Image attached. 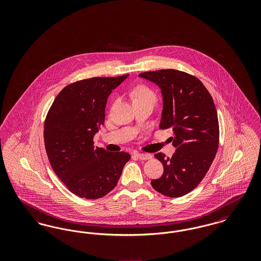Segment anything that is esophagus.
<instances>
[{
  "mask_svg": "<svg viewBox=\"0 0 261 261\" xmlns=\"http://www.w3.org/2000/svg\"><path fill=\"white\" fill-rule=\"evenodd\" d=\"M135 156L138 158L139 160L141 161H147V160H150L151 159V155L149 153H135Z\"/></svg>",
  "mask_w": 261,
  "mask_h": 261,
  "instance_id": "1",
  "label": "esophagus"
}]
</instances>
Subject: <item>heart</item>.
<instances>
[{
	"label": "heart",
	"instance_id": "b5f03b06",
	"mask_svg": "<svg viewBox=\"0 0 261 261\" xmlns=\"http://www.w3.org/2000/svg\"><path fill=\"white\" fill-rule=\"evenodd\" d=\"M133 97H134V100L144 99H154V94L147 87L139 86L133 91Z\"/></svg>",
	"mask_w": 261,
	"mask_h": 261
}]
</instances>
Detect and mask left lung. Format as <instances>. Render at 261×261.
<instances>
[{
    "label": "left lung",
    "instance_id": "1",
    "mask_svg": "<svg viewBox=\"0 0 261 261\" xmlns=\"http://www.w3.org/2000/svg\"><path fill=\"white\" fill-rule=\"evenodd\" d=\"M154 83L162 96L161 129H172L175 152L171 158L159 152L162 177L152 188L170 198L185 196L199 185L211 167L219 142L217 112L211 94L199 79L175 69L139 74Z\"/></svg>",
    "mask_w": 261,
    "mask_h": 261
}]
</instances>
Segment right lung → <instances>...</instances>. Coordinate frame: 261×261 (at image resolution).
Here are the masks:
<instances>
[{
	"label": "right lung",
	"instance_id": "right-lung-1",
	"mask_svg": "<svg viewBox=\"0 0 261 261\" xmlns=\"http://www.w3.org/2000/svg\"><path fill=\"white\" fill-rule=\"evenodd\" d=\"M129 75L96 77L62 89L45 121V148L50 166L76 196L97 199L116 186L130 154L94 147L93 138L105 123L112 90Z\"/></svg>",
	"mask_w": 261,
	"mask_h": 261
}]
</instances>
